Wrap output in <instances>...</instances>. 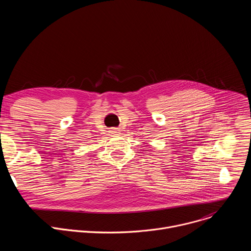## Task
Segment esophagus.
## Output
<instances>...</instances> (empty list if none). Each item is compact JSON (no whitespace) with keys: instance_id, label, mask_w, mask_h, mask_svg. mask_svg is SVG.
Masks as SVG:
<instances>
[{"instance_id":"obj_1","label":"esophagus","mask_w":251,"mask_h":251,"mask_svg":"<svg viewBox=\"0 0 251 251\" xmlns=\"http://www.w3.org/2000/svg\"><path fill=\"white\" fill-rule=\"evenodd\" d=\"M110 134H111L112 136H117V135H119V130H117V129H112V130L110 131Z\"/></svg>"}]
</instances>
